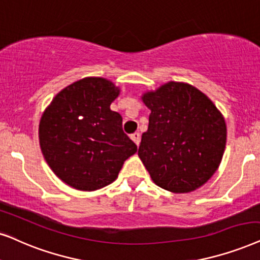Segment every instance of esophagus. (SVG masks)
<instances>
[{"label": "esophagus", "mask_w": 260, "mask_h": 260, "mask_svg": "<svg viewBox=\"0 0 260 260\" xmlns=\"http://www.w3.org/2000/svg\"><path fill=\"white\" fill-rule=\"evenodd\" d=\"M131 140L134 141L136 146H138V144H140V141H141V135L138 133L133 134V135H131Z\"/></svg>", "instance_id": "1"}]
</instances>
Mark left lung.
I'll use <instances>...</instances> for the list:
<instances>
[{"instance_id":"obj_1","label":"left lung","mask_w":260,"mask_h":260,"mask_svg":"<svg viewBox=\"0 0 260 260\" xmlns=\"http://www.w3.org/2000/svg\"><path fill=\"white\" fill-rule=\"evenodd\" d=\"M150 110L138 156L157 186L174 193L197 190L223 156L227 126L214 103L196 87L170 82L143 93Z\"/></svg>"}]
</instances>
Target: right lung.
Masks as SVG:
<instances>
[{
	"mask_svg": "<svg viewBox=\"0 0 260 260\" xmlns=\"http://www.w3.org/2000/svg\"><path fill=\"white\" fill-rule=\"evenodd\" d=\"M120 89L104 77H85L56 94L42 114L39 144L44 159L63 183L95 191L117 179L137 151L110 109Z\"/></svg>",
	"mask_w": 260,
	"mask_h": 260,
	"instance_id": "right-lung-1",
	"label": "right lung"
}]
</instances>
